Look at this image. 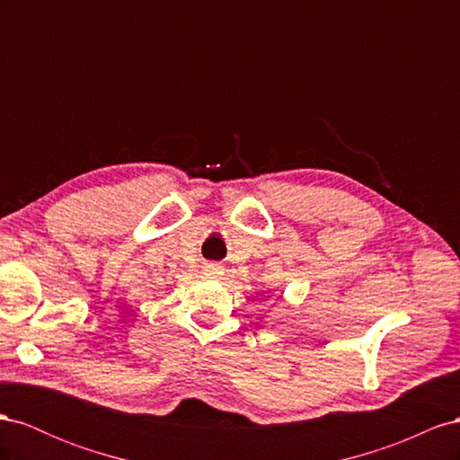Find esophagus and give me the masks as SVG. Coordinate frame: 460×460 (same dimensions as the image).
<instances>
[{
    "instance_id": "esophagus-1",
    "label": "esophagus",
    "mask_w": 460,
    "mask_h": 460,
    "mask_svg": "<svg viewBox=\"0 0 460 460\" xmlns=\"http://www.w3.org/2000/svg\"><path fill=\"white\" fill-rule=\"evenodd\" d=\"M205 274H207V276H220L222 270H220L218 264H207V267H205Z\"/></svg>"
}]
</instances>
